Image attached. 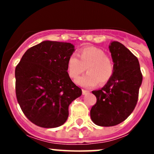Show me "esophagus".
<instances>
[{
    "mask_svg": "<svg viewBox=\"0 0 154 154\" xmlns=\"http://www.w3.org/2000/svg\"><path fill=\"white\" fill-rule=\"evenodd\" d=\"M89 92H90V91L85 90V89H82V94H83V95H86V94H89Z\"/></svg>",
    "mask_w": 154,
    "mask_h": 154,
    "instance_id": "1",
    "label": "esophagus"
}]
</instances>
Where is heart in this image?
Returning <instances> with one entry per match:
<instances>
[{
    "label": "heart",
    "instance_id": "obj_1",
    "mask_svg": "<svg viewBox=\"0 0 154 154\" xmlns=\"http://www.w3.org/2000/svg\"><path fill=\"white\" fill-rule=\"evenodd\" d=\"M78 57L71 55L67 60L68 74L75 79L86 70L88 72L76 80V83L85 88H92L106 83L113 74V65L106 53L96 47H85L78 51Z\"/></svg>",
    "mask_w": 154,
    "mask_h": 154
}]
</instances>
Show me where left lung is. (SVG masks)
<instances>
[{
    "label": "left lung",
    "mask_w": 154,
    "mask_h": 154,
    "mask_svg": "<svg viewBox=\"0 0 154 154\" xmlns=\"http://www.w3.org/2000/svg\"><path fill=\"white\" fill-rule=\"evenodd\" d=\"M109 48L113 74L101 89L92 91L97 101L91 109L90 116L100 126L119 124L133 112L143 81L138 58L127 48L114 41Z\"/></svg>",
    "instance_id": "left-lung-1"
}]
</instances>
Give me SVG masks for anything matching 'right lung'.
<instances>
[{"label": "right lung", "instance_id": "obj_1", "mask_svg": "<svg viewBox=\"0 0 154 154\" xmlns=\"http://www.w3.org/2000/svg\"><path fill=\"white\" fill-rule=\"evenodd\" d=\"M74 51L71 43L43 41L27 50L16 66L17 102L34 124L44 128L63 125L70 103L82 95L67 71L68 58Z\"/></svg>", "mask_w": 154, "mask_h": 154}]
</instances>
